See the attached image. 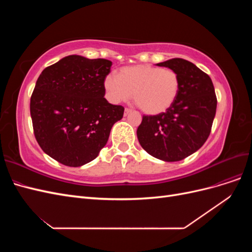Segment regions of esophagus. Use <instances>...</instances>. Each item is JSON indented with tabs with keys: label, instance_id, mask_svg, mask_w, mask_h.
<instances>
[{
	"label": "esophagus",
	"instance_id": "34e87169",
	"mask_svg": "<svg viewBox=\"0 0 252 252\" xmlns=\"http://www.w3.org/2000/svg\"><path fill=\"white\" fill-rule=\"evenodd\" d=\"M131 112V110L130 109H128V108H126L125 109V111H124V116L126 117L127 116V114H129V113H130Z\"/></svg>",
	"mask_w": 252,
	"mask_h": 252
}]
</instances>
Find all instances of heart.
I'll list each match as a JSON object with an SVG mask.
<instances>
[{
    "label": "heart",
    "mask_w": 252,
    "mask_h": 252,
    "mask_svg": "<svg viewBox=\"0 0 252 252\" xmlns=\"http://www.w3.org/2000/svg\"><path fill=\"white\" fill-rule=\"evenodd\" d=\"M104 88L113 104L132 97L142 111L158 114L171 107L178 96L180 81L170 69L151 65H135L122 68L119 78L109 73L105 77Z\"/></svg>",
    "instance_id": "b5f03b06"
}]
</instances>
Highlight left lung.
I'll return each mask as SVG.
<instances>
[{"instance_id":"left-lung-1","label":"left lung","mask_w":252,"mask_h":252,"mask_svg":"<svg viewBox=\"0 0 252 252\" xmlns=\"http://www.w3.org/2000/svg\"><path fill=\"white\" fill-rule=\"evenodd\" d=\"M157 66L178 74L179 94L166 112L144 116L136 135L150 156L177 162L194 154L208 139L216 117L217 96L209 75L189 61L175 58Z\"/></svg>"}]
</instances>
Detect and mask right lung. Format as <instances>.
Segmentation results:
<instances>
[{"mask_svg":"<svg viewBox=\"0 0 252 252\" xmlns=\"http://www.w3.org/2000/svg\"><path fill=\"white\" fill-rule=\"evenodd\" d=\"M112 63L71 55L42 71L30 98L34 136L45 154L80 167L94 159L124 107L104 97Z\"/></svg>","mask_w":252,"mask_h":252,"instance_id":"right-lung-1","label":"right lung"}]
</instances>
